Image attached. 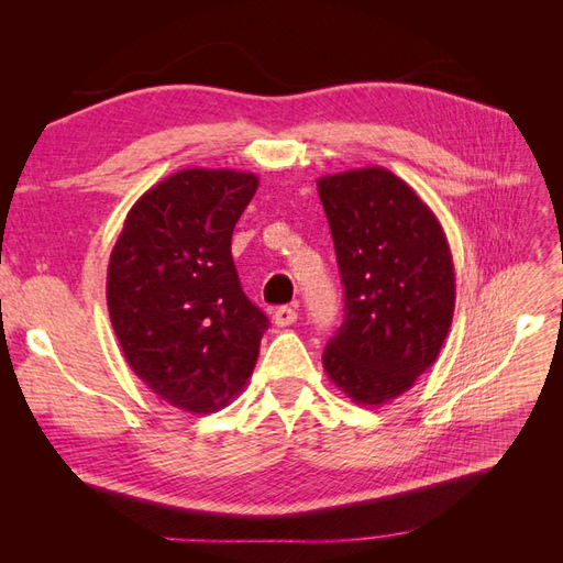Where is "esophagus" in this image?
Wrapping results in <instances>:
<instances>
[{"label":"esophagus","instance_id":"34e87169","mask_svg":"<svg viewBox=\"0 0 563 563\" xmlns=\"http://www.w3.org/2000/svg\"><path fill=\"white\" fill-rule=\"evenodd\" d=\"M272 319H275L277 327H291L298 319V312L294 308H288V305H282V308H277L275 314H272Z\"/></svg>","mask_w":563,"mask_h":563}]
</instances>
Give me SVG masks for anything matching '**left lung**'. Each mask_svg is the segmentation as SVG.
Here are the masks:
<instances>
[{
  "label": "left lung",
  "mask_w": 563,
  "mask_h": 563,
  "mask_svg": "<svg viewBox=\"0 0 563 563\" xmlns=\"http://www.w3.org/2000/svg\"><path fill=\"white\" fill-rule=\"evenodd\" d=\"M345 286V321L323 371L364 406L411 389L439 356L455 308L453 258L413 187L368 166L317 180Z\"/></svg>",
  "instance_id": "8db88e82"
}]
</instances>
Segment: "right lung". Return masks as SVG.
<instances>
[{
    "mask_svg": "<svg viewBox=\"0 0 563 563\" xmlns=\"http://www.w3.org/2000/svg\"><path fill=\"white\" fill-rule=\"evenodd\" d=\"M258 178L183 168L133 203L110 255L108 310L129 366L190 413L228 406L251 378L269 327L246 298L232 232Z\"/></svg>",
    "mask_w": 563,
    "mask_h": 563,
    "instance_id": "add662e5",
    "label": "right lung"
}]
</instances>
